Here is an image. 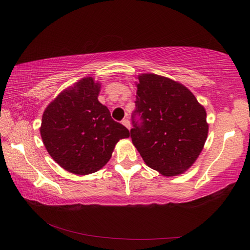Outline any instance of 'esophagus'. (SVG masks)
I'll list each match as a JSON object with an SVG mask.
<instances>
[{"label":"esophagus","instance_id":"obj_1","mask_svg":"<svg viewBox=\"0 0 250 250\" xmlns=\"http://www.w3.org/2000/svg\"><path fill=\"white\" fill-rule=\"evenodd\" d=\"M122 125H124L125 126H126V128H128L129 130L131 129V124H130L129 119H124V120H122Z\"/></svg>","mask_w":250,"mask_h":250}]
</instances>
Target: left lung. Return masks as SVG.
Masks as SVG:
<instances>
[{
    "label": "left lung",
    "mask_w": 250,
    "mask_h": 250,
    "mask_svg": "<svg viewBox=\"0 0 250 250\" xmlns=\"http://www.w3.org/2000/svg\"><path fill=\"white\" fill-rule=\"evenodd\" d=\"M130 130L148 167L174 176L192 166L208 133L206 111L183 84L155 74L139 77Z\"/></svg>",
    "instance_id": "obj_1"
}]
</instances>
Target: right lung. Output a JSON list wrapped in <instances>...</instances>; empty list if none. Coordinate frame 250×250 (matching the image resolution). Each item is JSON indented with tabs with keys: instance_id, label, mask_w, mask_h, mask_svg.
Here are the masks:
<instances>
[{
	"instance_id": "obj_1",
	"label": "right lung",
	"mask_w": 250,
	"mask_h": 250,
	"mask_svg": "<svg viewBox=\"0 0 250 250\" xmlns=\"http://www.w3.org/2000/svg\"><path fill=\"white\" fill-rule=\"evenodd\" d=\"M100 83L86 77L47 106L41 135L51 158L67 172L87 175L102 168L129 130L98 101Z\"/></svg>"
}]
</instances>
